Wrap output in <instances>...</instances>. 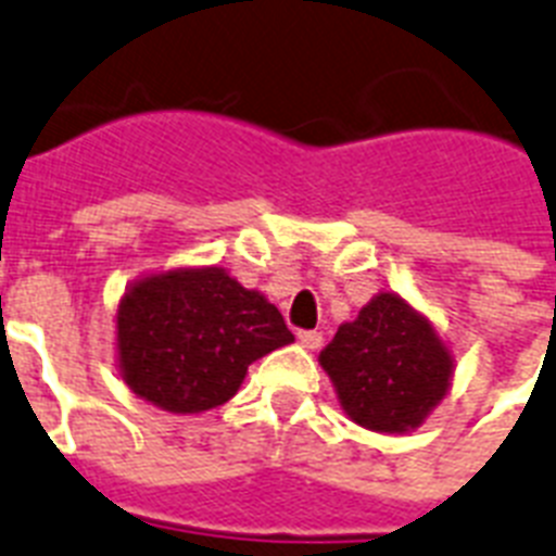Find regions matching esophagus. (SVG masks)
Here are the masks:
<instances>
[{"mask_svg":"<svg viewBox=\"0 0 556 556\" xmlns=\"http://www.w3.org/2000/svg\"><path fill=\"white\" fill-rule=\"evenodd\" d=\"M300 342L308 351H317L323 345V333L319 331H300Z\"/></svg>","mask_w":556,"mask_h":556,"instance_id":"1","label":"esophagus"}]
</instances>
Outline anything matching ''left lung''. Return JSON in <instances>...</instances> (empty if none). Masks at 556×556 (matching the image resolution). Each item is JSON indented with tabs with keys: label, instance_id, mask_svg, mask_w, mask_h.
Wrapping results in <instances>:
<instances>
[{
	"label": "left lung",
	"instance_id": "8db88e82",
	"mask_svg": "<svg viewBox=\"0 0 556 556\" xmlns=\"http://www.w3.org/2000/svg\"><path fill=\"white\" fill-rule=\"evenodd\" d=\"M340 408L377 434H408L448 396L454 351L431 317L380 291L319 351Z\"/></svg>",
	"mask_w": 556,
	"mask_h": 556
}]
</instances>
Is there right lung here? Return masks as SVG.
Here are the masks:
<instances>
[{"label": "right lung", "mask_w": 556, "mask_h": 556, "mask_svg": "<svg viewBox=\"0 0 556 556\" xmlns=\"http://www.w3.org/2000/svg\"><path fill=\"white\" fill-rule=\"evenodd\" d=\"M293 342L268 296L216 265L153 270L116 305V368L146 403L202 414L228 403L248 365Z\"/></svg>", "instance_id": "1"}]
</instances>
